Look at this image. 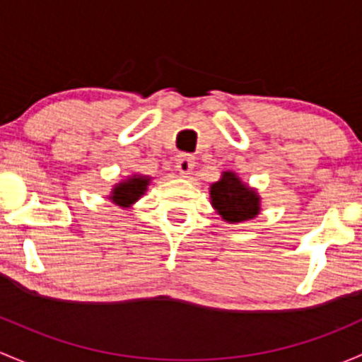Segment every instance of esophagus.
Wrapping results in <instances>:
<instances>
[{"label": "esophagus", "instance_id": "34e87169", "mask_svg": "<svg viewBox=\"0 0 362 362\" xmlns=\"http://www.w3.org/2000/svg\"><path fill=\"white\" fill-rule=\"evenodd\" d=\"M176 167H177V170H180V173L182 174V176H188V174L193 170V167H195V158H193L192 155L182 153V155L177 156Z\"/></svg>", "mask_w": 362, "mask_h": 362}]
</instances>
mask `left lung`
<instances>
[{
    "label": "left lung",
    "instance_id": "obj_1",
    "mask_svg": "<svg viewBox=\"0 0 362 362\" xmlns=\"http://www.w3.org/2000/svg\"><path fill=\"white\" fill-rule=\"evenodd\" d=\"M212 207L225 221L242 223L259 214V195L255 188L240 181L235 173L225 170L221 180L209 188Z\"/></svg>",
    "mask_w": 362,
    "mask_h": 362
}]
</instances>
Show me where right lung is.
<instances>
[{"instance_id": "obj_1", "label": "right lung", "mask_w": 362, "mask_h": 362, "mask_svg": "<svg viewBox=\"0 0 362 362\" xmlns=\"http://www.w3.org/2000/svg\"><path fill=\"white\" fill-rule=\"evenodd\" d=\"M148 185H150V177L148 176H137L136 174V176L127 177V180L115 185L110 200H113L120 207L132 206L136 200H139L144 195V192L148 189Z\"/></svg>"}]
</instances>
